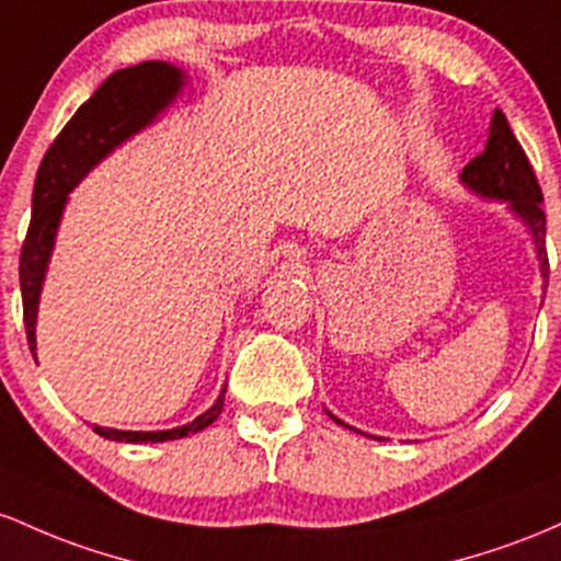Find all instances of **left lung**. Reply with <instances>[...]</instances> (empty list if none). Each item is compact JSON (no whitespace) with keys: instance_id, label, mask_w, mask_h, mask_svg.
<instances>
[{"instance_id":"8db88e82","label":"left lung","mask_w":561,"mask_h":561,"mask_svg":"<svg viewBox=\"0 0 561 561\" xmlns=\"http://www.w3.org/2000/svg\"><path fill=\"white\" fill-rule=\"evenodd\" d=\"M463 182L474 187L477 193L488 198L508 201L514 211L530 225L535 243H538L540 270H543V286H549V254H546V214L540 201L538 178H535L530 161H527L525 150L512 127H508L506 116L495 111L493 127H490L488 145L480 156H474L467 167H463ZM339 421V419H336ZM342 424V421H339Z\"/></svg>"}]
</instances>
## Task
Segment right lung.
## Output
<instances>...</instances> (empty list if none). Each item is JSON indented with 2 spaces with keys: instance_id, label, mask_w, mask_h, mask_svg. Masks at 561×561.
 <instances>
[{
  "instance_id": "add662e5",
  "label": "right lung",
  "mask_w": 561,
  "mask_h": 561,
  "mask_svg": "<svg viewBox=\"0 0 561 561\" xmlns=\"http://www.w3.org/2000/svg\"><path fill=\"white\" fill-rule=\"evenodd\" d=\"M182 73L174 66L161 60H145L140 66L122 68L111 73L100 84V90L73 113L71 122L49 145L39 163L34 185V201H31V222L26 230V241L21 249V294H23V323H26V339L31 352H36L34 323H36V301L47 267L49 251H53L55 230H58L62 204L68 191L84 178L87 172L111 153L118 142L127 140L131 131H137L159 113L174 92L180 90ZM225 405V389L219 400L214 402L204 416L191 421L187 426L169 432H118L94 426L100 437L116 439V443H167V439L196 434L209 426L219 416Z\"/></svg>"
}]
</instances>
